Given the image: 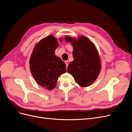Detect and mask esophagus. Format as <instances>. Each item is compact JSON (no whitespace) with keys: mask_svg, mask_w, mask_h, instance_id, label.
<instances>
[{"mask_svg":"<svg viewBox=\"0 0 132 132\" xmlns=\"http://www.w3.org/2000/svg\"><path fill=\"white\" fill-rule=\"evenodd\" d=\"M65 64L66 65V67H67L68 65V64H69V62H68V61H65Z\"/></svg>","mask_w":132,"mask_h":132,"instance_id":"esophagus-1","label":"esophagus"}]
</instances>
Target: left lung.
<instances>
[{
  "label": "left lung",
  "mask_w": 132,
  "mask_h": 132,
  "mask_svg": "<svg viewBox=\"0 0 132 132\" xmlns=\"http://www.w3.org/2000/svg\"><path fill=\"white\" fill-rule=\"evenodd\" d=\"M67 42L71 43L74 60L67 67V72L74 77L76 82L82 87L92 84L101 71V61L94 44L85 36L78 39L66 36Z\"/></svg>",
  "instance_id": "1"
}]
</instances>
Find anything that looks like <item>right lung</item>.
<instances>
[{
    "instance_id": "add662e5",
    "label": "right lung",
    "mask_w": 132,
    "mask_h": 132,
    "mask_svg": "<svg viewBox=\"0 0 132 132\" xmlns=\"http://www.w3.org/2000/svg\"><path fill=\"white\" fill-rule=\"evenodd\" d=\"M58 40L62 42V39ZM58 41L50 35L39 41L34 47L30 59V68L37 83L47 90L55 86L61 74L66 72V65L55 55Z\"/></svg>"
}]
</instances>
